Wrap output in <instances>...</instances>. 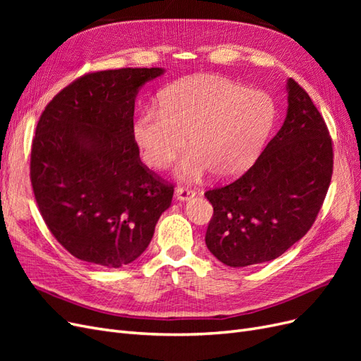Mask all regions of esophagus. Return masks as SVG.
<instances>
[{
    "label": "esophagus",
    "instance_id": "esophagus-1",
    "mask_svg": "<svg viewBox=\"0 0 361 361\" xmlns=\"http://www.w3.org/2000/svg\"><path fill=\"white\" fill-rule=\"evenodd\" d=\"M174 194H176V199L183 202V200H190L192 199L195 195V191L191 190V188H185V187H179L176 188V191H174Z\"/></svg>",
    "mask_w": 361,
    "mask_h": 361
}]
</instances>
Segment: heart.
I'll return each mask as SVG.
<instances>
[{
	"label": "heart",
	"mask_w": 361,
	"mask_h": 361,
	"mask_svg": "<svg viewBox=\"0 0 361 361\" xmlns=\"http://www.w3.org/2000/svg\"><path fill=\"white\" fill-rule=\"evenodd\" d=\"M274 117L268 93L220 75H195L167 87L159 96V110H141L133 135L145 162L155 170L167 167L188 137L191 154L179 164V178L194 180L209 170L226 179L256 159Z\"/></svg>",
	"instance_id": "heart-1"
}]
</instances>
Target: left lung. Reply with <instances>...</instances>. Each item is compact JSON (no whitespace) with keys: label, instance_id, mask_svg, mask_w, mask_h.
I'll return each instance as SVG.
<instances>
[{"label":"left lung","instance_id":"left-lung-1","mask_svg":"<svg viewBox=\"0 0 361 361\" xmlns=\"http://www.w3.org/2000/svg\"><path fill=\"white\" fill-rule=\"evenodd\" d=\"M333 174V141L310 96L288 80V114L241 178L204 192L214 215L204 241L227 267L277 259L309 232Z\"/></svg>","mask_w":361,"mask_h":361}]
</instances>
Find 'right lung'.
I'll use <instances>...</instances> for the list:
<instances>
[{"label": "right lung", "instance_id": "obj_1", "mask_svg": "<svg viewBox=\"0 0 361 361\" xmlns=\"http://www.w3.org/2000/svg\"><path fill=\"white\" fill-rule=\"evenodd\" d=\"M161 68L80 76L54 96L32 138L30 179L43 221L76 259L120 268L147 248L173 185L140 159L135 96Z\"/></svg>", "mask_w": 361, "mask_h": 361}]
</instances>
